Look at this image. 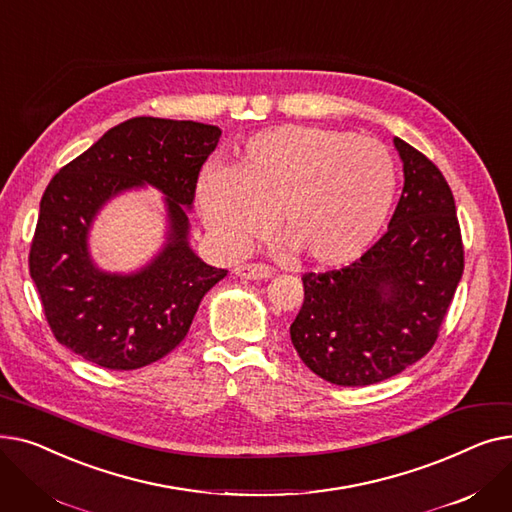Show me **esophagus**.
<instances>
[{"label":"esophagus","mask_w":512,"mask_h":512,"mask_svg":"<svg viewBox=\"0 0 512 512\" xmlns=\"http://www.w3.org/2000/svg\"><path fill=\"white\" fill-rule=\"evenodd\" d=\"M234 274L245 280H265V278H272L274 270L265 263H240L234 267Z\"/></svg>","instance_id":"34e87169"}]
</instances>
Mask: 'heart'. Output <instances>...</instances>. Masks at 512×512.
<instances>
[{
	"label": "heart",
	"instance_id": "obj_1",
	"mask_svg": "<svg viewBox=\"0 0 512 512\" xmlns=\"http://www.w3.org/2000/svg\"><path fill=\"white\" fill-rule=\"evenodd\" d=\"M390 151L375 139L319 126H278L242 143L228 170L197 184L205 228L242 253L276 226L311 265L359 259L382 232L396 199Z\"/></svg>",
	"mask_w": 512,
	"mask_h": 512
}]
</instances>
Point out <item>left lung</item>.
<instances>
[{"label": "left lung", "instance_id": "8db88e82", "mask_svg": "<svg viewBox=\"0 0 512 512\" xmlns=\"http://www.w3.org/2000/svg\"><path fill=\"white\" fill-rule=\"evenodd\" d=\"M405 186L388 232L351 265L303 274L290 326L303 363L336 386H369L405 371L438 340L465 267L454 197L421 151L394 137Z\"/></svg>", "mask_w": 512, "mask_h": 512}]
</instances>
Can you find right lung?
<instances>
[{
    "mask_svg": "<svg viewBox=\"0 0 512 512\" xmlns=\"http://www.w3.org/2000/svg\"><path fill=\"white\" fill-rule=\"evenodd\" d=\"M222 130L191 120L141 116L107 130L47 184L29 270L60 344L105 369H139L184 340L205 294L226 278L188 245L199 172ZM151 183L167 195L169 240L143 271L101 273L88 230L112 196Z\"/></svg>",
    "mask_w": 512,
    "mask_h": 512,
    "instance_id": "add662e5",
    "label": "right lung"
}]
</instances>
